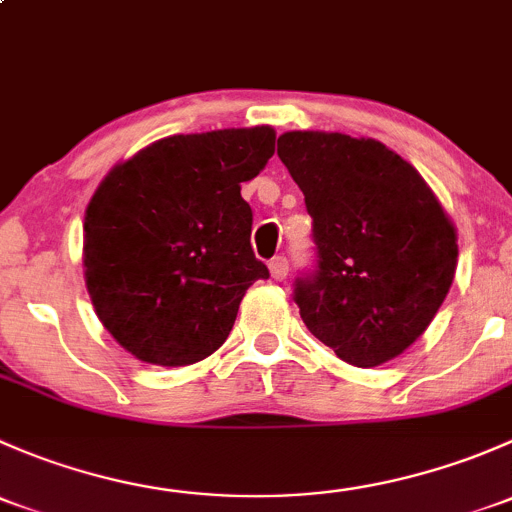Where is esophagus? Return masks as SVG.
Listing matches in <instances>:
<instances>
[{"label":"esophagus","instance_id":"34e87169","mask_svg":"<svg viewBox=\"0 0 512 512\" xmlns=\"http://www.w3.org/2000/svg\"><path fill=\"white\" fill-rule=\"evenodd\" d=\"M287 272H289L287 257H275V260L270 262V275H272V280L282 282V280H285V277H287Z\"/></svg>","mask_w":512,"mask_h":512}]
</instances>
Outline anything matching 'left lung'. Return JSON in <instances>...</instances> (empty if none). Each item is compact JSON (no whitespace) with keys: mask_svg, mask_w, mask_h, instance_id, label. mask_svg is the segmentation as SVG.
<instances>
[{"mask_svg":"<svg viewBox=\"0 0 512 512\" xmlns=\"http://www.w3.org/2000/svg\"><path fill=\"white\" fill-rule=\"evenodd\" d=\"M277 156L314 220L317 272L294 285L304 324L352 366L396 359L451 289L453 220L414 165L374 138L287 131Z\"/></svg>","mask_w":512,"mask_h":512,"instance_id":"left-lung-1","label":"left lung"}]
</instances>
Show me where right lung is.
Listing matches in <instances>:
<instances>
[{
	"label": "right lung",
	"mask_w": 512,
	"mask_h": 512,
	"mask_svg": "<svg viewBox=\"0 0 512 512\" xmlns=\"http://www.w3.org/2000/svg\"><path fill=\"white\" fill-rule=\"evenodd\" d=\"M272 153V126L223 128L160 138L108 170L86 208L84 277L128 354L188 366L223 347L247 287L270 277L240 185Z\"/></svg>",
	"instance_id": "add662e5"
}]
</instances>
